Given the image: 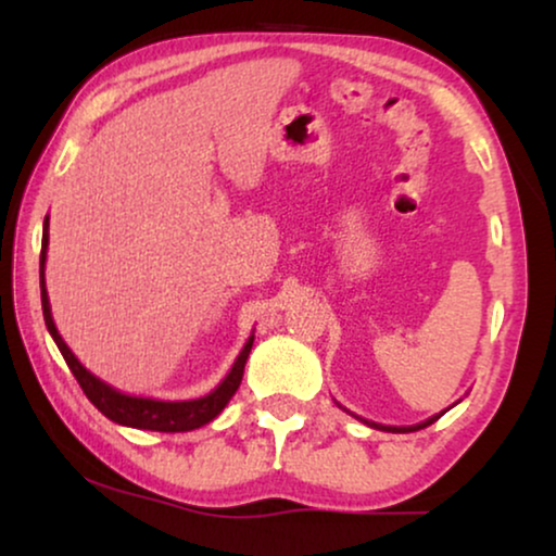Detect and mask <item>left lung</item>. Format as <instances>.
Segmentation results:
<instances>
[{"label": "left lung", "instance_id": "obj_1", "mask_svg": "<svg viewBox=\"0 0 556 556\" xmlns=\"http://www.w3.org/2000/svg\"><path fill=\"white\" fill-rule=\"evenodd\" d=\"M445 415V409L440 415H432L430 420H425V422H417V425H407V428H394V425H379V422H369V420H362V422H367L369 428H377V430H387V432H415V430H422V428H428V425H432L435 420H440V417Z\"/></svg>", "mask_w": 556, "mask_h": 556}]
</instances>
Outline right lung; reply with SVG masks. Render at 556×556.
<instances>
[{
	"instance_id": "1",
	"label": "right lung",
	"mask_w": 556,
	"mask_h": 556,
	"mask_svg": "<svg viewBox=\"0 0 556 556\" xmlns=\"http://www.w3.org/2000/svg\"><path fill=\"white\" fill-rule=\"evenodd\" d=\"M48 227L50 219L45 217L42 225V253H40V293H42V314H45V326H48L50 337L55 339V344L67 362V367L78 379V384L86 392V397L93 402V405L101 409V413L109 417V420L126 425V428H139V430H156V432H187L197 430L202 425L223 413L227 402L232 400V394L238 392L242 382V371H245V362L250 349H253L255 337H250L242 346V352L235 359L230 375H227L223 382H219L210 394H204L200 400H185V402H164V400H151V397H131V394H124L113 390L111 384H105L103 379L83 367V364L75 359V354L67 349L63 337L58 333V326L52 321L50 314V299L48 288H45V257H48Z\"/></svg>"
}]
</instances>
